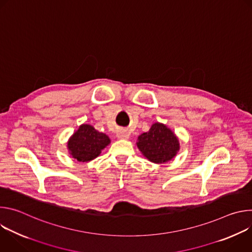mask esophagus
I'll return each mask as SVG.
<instances>
[{
  "label": "esophagus",
  "mask_w": 252,
  "mask_h": 252,
  "mask_svg": "<svg viewBox=\"0 0 252 252\" xmlns=\"http://www.w3.org/2000/svg\"><path fill=\"white\" fill-rule=\"evenodd\" d=\"M117 136H118V138H121V139H127L129 137V134H128V132L126 130L120 129L117 132Z\"/></svg>",
  "instance_id": "obj_1"
}]
</instances>
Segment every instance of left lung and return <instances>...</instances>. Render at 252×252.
<instances>
[{"mask_svg": "<svg viewBox=\"0 0 252 252\" xmlns=\"http://www.w3.org/2000/svg\"><path fill=\"white\" fill-rule=\"evenodd\" d=\"M136 146L150 161L164 163L173 158L179 151L176 135L163 124L156 123L148 132L141 133Z\"/></svg>", "mask_w": 252, "mask_h": 252, "instance_id": "left-lung-1", "label": "left lung"}]
</instances>
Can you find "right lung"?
I'll list each match as a JSON object with an SVG mask.
<instances>
[{
    "label": "right lung",
    "mask_w": 252,
    "mask_h": 252,
    "mask_svg": "<svg viewBox=\"0 0 252 252\" xmlns=\"http://www.w3.org/2000/svg\"><path fill=\"white\" fill-rule=\"evenodd\" d=\"M110 137L99 132L91 125H82L67 141L69 155L78 161H91L97 158L101 151L109 146Z\"/></svg>",
    "instance_id": "obj_1"
}]
</instances>
